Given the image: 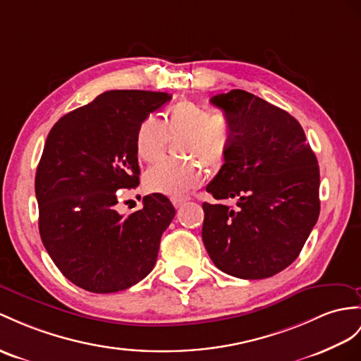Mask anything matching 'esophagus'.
Returning <instances> with one entry per match:
<instances>
[{"mask_svg":"<svg viewBox=\"0 0 361 361\" xmlns=\"http://www.w3.org/2000/svg\"><path fill=\"white\" fill-rule=\"evenodd\" d=\"M171 202H173V205H174L176 208H179V207H182L183 204H185L187 199H182V197H174V199H171Z\"/></svg>","mask_w":361,"mask_h":361,"instance_id":"obj_1","label":"esophagus"}]
</instances>
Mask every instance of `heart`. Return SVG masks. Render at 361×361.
Listing matches in <instances>:
<instances>
[{
  "instance_id": "heart-1",
  "label": "heart",
  "mask_w": 361,
  "mask_h": 361,
  "mask_svg": "<svg viewBox=\"0 0 361 361\" xmlns=\"http://www.w3.org/2000/svg\"><path fill=\"white\" fill-rule=\"evenodd\" d=\"M169 137H182V156L207 165L209 170L221 169L233 142L230 121L224 114H211L208 109L191 101L173 105L164 121L157 116H147L140 122L135 136V150L139 159L159 161ZM198 164L166 161L156 164L145 173V188L171 197L187 196L205 179L204 166Z\"/></svg>"
}]
</instances>
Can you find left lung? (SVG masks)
<instances>
[{
  "instance_id": "8db88e82",
  "label": "left lung",
  "mask_w": 361,
  "mask_h": 361,
  "mask_svg": "<svg viewBox=\"0 0 361 361\" xmlns=\"http://www.w3.org/2000/svg\"><path fill=\"white\" fill-rule=\"evenodd\" d=\"M211 104L230 121L233 142L207 185L221 202L202 205V240L226 274L267 279L298 257L317 222V157L298 121L259 96L231 90L213 96ZM222 200H234L236 207Z\"/></svg>"
}]
</instances>
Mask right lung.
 Masks as SVG:
<instances>
[{"instance_id": "obj_1", "label": "right lung", "mask_w": 361, "mask_h": 361, "mask_svg": "<svg viewBox=\"0 0 361 361\" xmlns=\"http://www.w3.org/2000/svg\"><path fill=\"white\" fill-rule=\"evenodd\" d=\"M171 94L110 90L51 127L35 176L39 234L58 269L90 293L124 291L150 274L176 209L159 192L130 216L119 190L139 185L135 136Z\"/></svg>"}]
</instances>
